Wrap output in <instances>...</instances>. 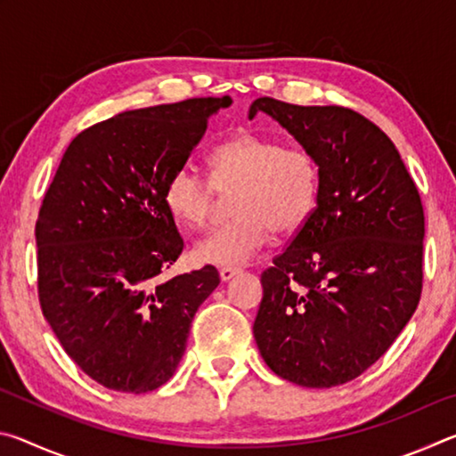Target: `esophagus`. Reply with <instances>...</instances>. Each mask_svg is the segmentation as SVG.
I'll return each instance as SVG.
<instances>
[{"mask_svg":"<svg viewBox=\"0 0 456 456\" xmlns=\"http://www.w3.org/2000/svg\"><path fill=\"white\" fill-rule=\"evenodd\" d=\"M241 273V269L239 267H221L219 269V277H221V281H229V280H233L235 275H239Z\"/></svg>","mask_w":456,"mask_h":456,"instance_id":"34e87169","label":"esophagus"}]
</instances>
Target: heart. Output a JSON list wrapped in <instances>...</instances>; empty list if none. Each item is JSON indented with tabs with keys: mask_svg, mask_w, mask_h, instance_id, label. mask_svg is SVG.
I'll return each instance as SVG.
<instances>
[{
	"mask_svg": "<svg viewBox=\"0 0 456 456\" xmlns=\"http://www.w3.org/2000/svg\"><path fill=\"white\" fill-rule=\"evenodd\" d=\"M211 179L181 167L165 184V205L176 223L200 231L211 225L219 192L233 195L235 221L195 247L200 264L241 265L275 235H291L310 217L320 171L310 152L283 149L275 138L241 133L211 152Z\"/></svg>",
	"mask_w": 456,
	"mask_h": 456,
	"instance_id": "heart-1",
	"label": "heart"
}]
</instances>
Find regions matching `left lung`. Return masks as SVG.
Listing matches in <instances>:
<instances>
[{"label":"left lung","instance_id":"8db88e82","mask_svg":"<svg viewBox=\"0 0 456 456\" xmlns=\"http://www.w3.org/2000/svg\"><path fill=\"white\" fill-rule=\"evenodd\" d=\"M320 171L315 209L273 267L253 336L277 376L305 388L358 378L390 348L422 291L424 211L395 142L344 106L257 98Z\"/></svg>","mask_w":456,"mask_h":456}]
</instances>
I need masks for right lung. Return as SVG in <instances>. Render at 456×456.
Instances as JSON below:
<instances>
[{
	"mask_svg": "<svg viewBox=\"0 0 456 456\" xmlns=\"http://www.w3.org/2000/svg\"><path fill=\"white\" fill-rule=\"evenodd\" d=\"M231 98H191L117 114L68 146L36 223L44 318L82 372L142 395L175 374L199 305L219 285L213 265L165 280L183 237L165 184L207 120Z\"/></svg>",
	"mask_w": 456,
	"mask_h": 456,
	"instance_id": "add662e5",
	"label": "right lung"
}]
</instances>
